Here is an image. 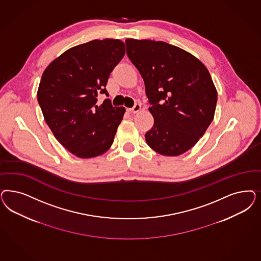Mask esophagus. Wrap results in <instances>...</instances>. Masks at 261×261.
<instances>
[{
	"mask_svg": "<svg viewBox=\"0 0 261 261\" xmlns=\"http://www.w3.org/2000/svg\"><path fill=\"white\" fill-rule=\"evenodd\" d=\"M141 110V105H139V103H136L135 107L133 108V109H129L128 111L130 112V113H137V112H139Z\"/></svg>",
	"mask_w": 261,
	"mask_h": 261,
	"instance_id": "1",
	"label": "esophagus"
}]
</instances>
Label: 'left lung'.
<instances>
[{"label":"left lung","mask_w":261,"mask_h":261,"mask_svg":"<svg viewBox=\"0 0 261 261\" xmlns=\"http://www.w3.org/2000/svg\"><path fill=\"white\" fill-rule=\"evenodd\" d=\"M126 45L151 105L154 122L146 142L162 155L188 151L214 118L218 94L207 68L190 53L163 41L128 38Z\"/></svg>","instance_id":"left-lung-1"}]
</instances>
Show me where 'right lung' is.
<instances>
[{
	"instance_id": "right-lung-1",
	"label": "right lung",
	"mask_w": 261,
	"mask_h": 261,
	"mask_svg": "<svg viewBox=\"0 0 261 261\" xmlns=\"http://www.w3.org/2000/svg\"><path fill=\"white\" fill-rule=\"evenodd\" d=\"M126 53L125 43L106 38L75 46L53 60L43 72L37 100L47 125L68 151L91 159L111 147L125 108L110 99L97 103L113 68Z\"/></svg>"
}]
</instances>
